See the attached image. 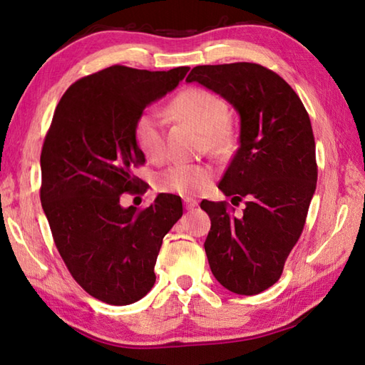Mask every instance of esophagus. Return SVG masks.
Wrapping results in <instances>:
<instances>
[{"label": "esophagus", "mask_w": 365, "mask_h": 365, "mask_svg": "<svg viewBox=\"0 0 365 365\" xmlns=\"http://www.w3.org/2000/svg\"><path fill=\"white\" fill-rule=\"evenodd\" d=\"M183 205H185V208H187V210H192V208L197 205V202H196L195 199H191V197H185L183 199Z\"/></svg>", "instance_id": "34e87169"}]
</instances>
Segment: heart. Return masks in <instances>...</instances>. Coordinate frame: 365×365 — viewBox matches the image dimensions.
I'll return each instance as SVG.
<instances>
[{
  "label": "heart",
  "mask_w": 365,
  "mask_h": 365,
  "mask_svg": "<svg viewBox=\"0 0 365 365\" xmlns=\"http://www.w3.org/2000/svg\"><path fill=\"white\" fill-rule=\"evenodd\" d=\"M169 111L175 118L190 122L200 130L210 149L222 153L232 143L227 125V106L224 100L213 92L191 88L178 94ZM135 141L145 158L160 161L165 157V115L158 110H145L135 122ZM212 170L200 165L175 163L157 175L155 185L163 192L177 196H197L212 183Z\"/></svg>",
  "instance_id": "b5f03b06"
}]
</instances>
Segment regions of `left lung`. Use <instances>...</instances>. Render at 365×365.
Instances as JSON below:
<instances>
[{
    "instance_id": "1",
    "label": "left lung",
    "mask_w": 365,
    "mask_h": 365,
    "mask_svg": "<svg viewBox=\"0 0 365 365\" xmlns=\"http://www.w3.org/2000/svg\"><path fill=\"white\" fill-rule=\"evenodd\" d=\"M187 83L222 97L240 118V147L218 188L246 207L235 218L226 202L202 200L212 220L204 247L222 287L257 294L281 277L315 192L311 119L297 92L259 64L197 66Z\"/></svg>"
}]
</instances>
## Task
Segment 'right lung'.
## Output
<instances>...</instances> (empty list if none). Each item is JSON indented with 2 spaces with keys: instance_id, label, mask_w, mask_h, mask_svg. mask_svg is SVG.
<instances>
[{
  "instance_id": "obj_1",
  "label": "right lung",
  "mask_w": 365,
  "mask_h": 365,
  "mask_svg": "<svg viewBox=\"0 0 365 365\" xmlns=\"http://www.w3.org/2000/svg\"><path fill=\"white\" fill-rule=\"evenodd\" d=\"M190 67L149 72L113 66L66 91L41 155V202L61 257L92 297L127 306L155 284L163 238L182 218V199L158 195L150 207H122V192L141 180L145 161L135 122L147 106L174 91Z\"/></svg>"
}]
</instances>
